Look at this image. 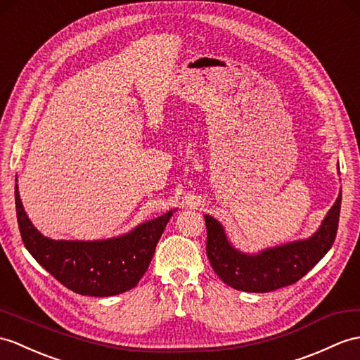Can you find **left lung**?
Returning a JSON list of instances; mask_svg holds the SVG:
<instances>
[{
    "instance_id": "1",
    "label": "left lung",
    "mask_w": 360,
    "mask_h": 360,
    "mask_svg": "<svg viewBox=\"0 0 360 360\" xmlns=\"http://www.w3.org/2000/svg\"><path fill=\"white\" fill-rule=\"evenodd\" d=\"M342 195L311 238L264 250L259 255H244L233 248L222 225L204 216L207 225V256L214 273L235 290L266 293L296 283L327 255L336 239Z\"/></svg>"
}]
</instances>
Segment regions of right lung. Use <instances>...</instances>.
<instances>
[{"label": "right lung", "instance_id": "right-lung-1", "mask_svg": "<svg viewBox=\"0 0 360 360\" xmlns=\"http://www.w3.org/2000/svg\"><path fill=\"white\" fill-rule=\"evenodd\" d=\"M16 218L24 245L64 287L82 296H115L136 287L147 271L173 212L107 240H53L41 235L24 212L15 187Z\"/></svg>", "mask_w": 360, "mask_h": 360}]
</instances>
